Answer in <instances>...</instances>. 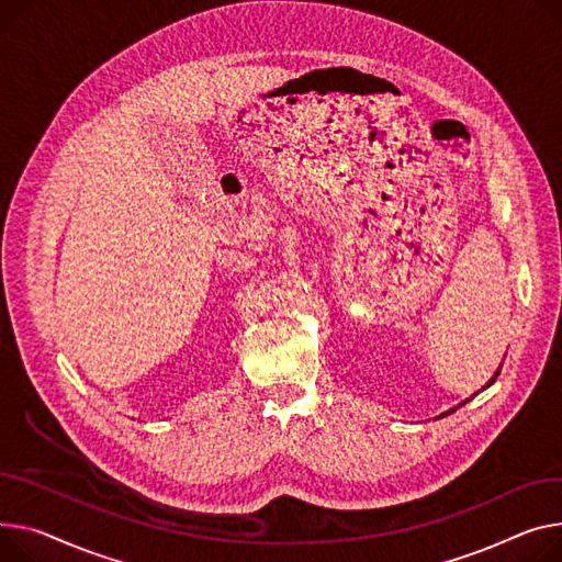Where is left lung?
<instances>
[{"mask_svg":"<svg viewBox=\"0 0 562 562\" xmlns=\"http://www.w3.org/2000/svg\"><path fill=\"white\" fill-rule=\"evenodd\" d=\"M499 370H502V366H499V368H497V372H495V375H493V378H491V382H488V384H485V386H483V389H488V386H491V384H495V380H497V375H499ZM470 400H472V397H468V400H465V402H470ZM465 402H461V404H465ZM461 404H459V406H461ZM459 406H454V408H450V411H445V414H440V416H438V418H442V416H450V414H454V411H457V408H459Z\"/></svg>","mask_w":562,"mask_h":562,"instance_id":"1","label":"left lung"}]
</instances>
